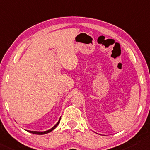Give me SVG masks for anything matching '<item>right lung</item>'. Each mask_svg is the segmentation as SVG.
<instances>
[{"label": "right lung", "mask_w": 150, "mask_h": 150, "mask_svg": "<svg viewBox=\"0 0 150 150\" xmlns=\"http://www.w3.org/2000/svg\"><path fill=\"white\" fill-rule=\"evenodd\" d=\"M60 118H61V117H60ZM60 119H59L58 122H57L56 125L54 126L53 127H52V128H50V130H46V131H31V130H27V131L29 132H30V133H33V134H45L49 133V132H52V130H54L55 128H56V126L58 125V124L60 123Z\"/></svg>", "instance_id": "right-lung-1"}]
</instances>
